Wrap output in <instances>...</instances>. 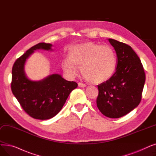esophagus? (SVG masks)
Masks as SVG:
<instances>
[{
  "instance_id": "esophagus-1",
  "label": "esophagus",
  "mask_w": 156,
  "mask_h": 156,
  "mask_svg": "<svg viewBox=\"0 0 156 156\" xmlns=\"http://www.w3.org/2000/svg\"><path fill=\"white\" fill-rule=\"evenodd\" d=\"M78 86H79L80 87H81V88L85 87H86V85H85V84H83V83H80V82H79V83H78Z\"/></svg>"
}]
</instances>
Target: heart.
Wrapping results in <instances>:
<instances>
[{"instance_id":"obj_1","label":"heart","mask_w":156,"mask_h":156,"mask_svg":"<svg viewBox=\"0 0 156 156\" xmlns=\"http://www.w3.org/2000/svg\"><path fill=\"white\" fill-rule=\"evenodd\" d=\"M68 57L62 62L64 71L71 76H75L78 67H80L83 77L95 84L111 79L118 66V57L111 46L92 42L72 46Z\"/></svg>"}]
</instances>
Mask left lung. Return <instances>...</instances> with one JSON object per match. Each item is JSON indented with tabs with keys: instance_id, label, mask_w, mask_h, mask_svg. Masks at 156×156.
<instances>
[{
	"instance_id": "8db88e82",
	"label": "left lung",
	"mask_w": 156,
	"mask_h": 156,
	"mask_svg": "<svg viewBox=\"0 0 156 156\" xmlns=\"http://www.w3.org/2000/svg\"><path fill=\"white\" fill-rule=\"evenodd\" d=\"M118 57V66L112 77L98 85L97 106L104 116H123L140 104L145 74L141 61L129 45L109 38Z\"/></svg>"
}]
</instances>
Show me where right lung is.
<instances>
[{
  "label": "right lung",
  "mask_w": 156,
  "mask_h": 156,
  "mask_svg": "<svg viewBox=\"0 0 156 156\" xmlns=\"http://www.w3.org/2000/svg\"><path fill=\"white\" fill-rule=\"evenodd\" d=\"M51 44L39 43L16 60L12 69L11 90L22 108L29 116L37 119H48L62 108L69 94L78 87L75 81L64 80L53 74L40 81L29 80L24 71L27 59L37 49L52 50Z\"/></svg>",
  "instance_id": "1"
}]
</instances>
